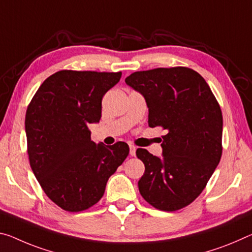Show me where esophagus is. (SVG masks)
Segmentation results:
<instances>
[{
    "label": "esophagus",
    "instance_id": "esophagus-1",
    "mask_svg": "<svg viewBox=\"0 0 252 252\" xmlns=\"http://www.w3.org/2000/svg\"><path fill=\"white\" fill-rule=\"evenodd\" d=\"M130 156H132V157H134L135 156V147L133 145H130Z\"/></svg>",
    "mask_w": 252,
    "mask_h": 252
}]
</instances>
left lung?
<instances>
[{
  "label": "left lung",
  "mask_w": 252,
  "mask_h": 252,
  "mask_svg": "<svg viewBox=\"0 0 252 252\" xmlns=\"http://www.w3.org/2000/svg\"><path fill=\"white\" fill-rule=\"evenodd\" d=\"M126 83L145 97L149 126H162V158L139 148L145 163L138 182L150 205L173 212L189 205L222 156V112L205 79L187 67L135 71Z\"/></svg>",
  "instance_id": "1"
}]
</instances>
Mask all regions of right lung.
<instances>
[{
  "instance_id": "right-lung-1",
  "label": "right lung",
  "mask_w": 252,
  "mask_h": 252,
  "mask_svg": "<svg viewBox=\"0 0 252 252\" xmlns=\"http://www.w3.org/2000/svg\"><path fill=\"white\" fill-rule=\"evenodd\" d=\"M122 73L61 70L49 76L26 114L31 169L46 195L63 210L81 212L102 198L106 183L129 155L126 142L91 140L90 123Z\"/></svg>"
}]
</instances>
